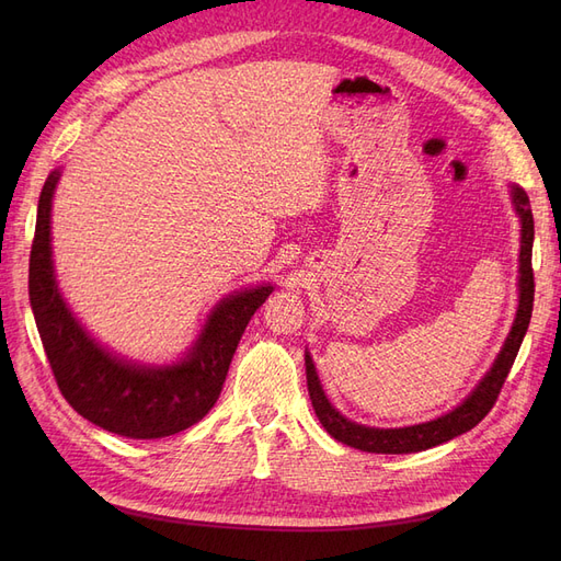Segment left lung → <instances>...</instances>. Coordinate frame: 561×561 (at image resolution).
Here are the masks:
<instances>
[{
	"label": "left lung",
	"instance_id": "obj_1",
	"mask_svg": "<svg viewBox=\"0 0 561 561\" xmlns=\"http://www.w3.org/2000/svg\"><path fill=\"white\" fill-rule=\"evenodd\" d=\"M513 203L522 222V248H519V307L513 322V330L507 334L505 344L499 353V358L491 365L484 379L474 386L472 393L445 416L419 423V426L407 428H369L360 423L348 421L339 414L330 404L328 396L322 393V386L318 381L316 367L311 355L307 353V383L311 404L316 410L318 421L325 426V431L348 447L371 454H414L447 443V439L463 435L466 431L474 428L478 423L491 412V407L499 400L501 388L507 379L517 351L522 346V339L529 328L531 311H534V268H531V248H534V215L529 206V196L519 186H513Z\"/></svg>",
	"mask_w": 561,
	"mask_h": 561
}]
</instances>
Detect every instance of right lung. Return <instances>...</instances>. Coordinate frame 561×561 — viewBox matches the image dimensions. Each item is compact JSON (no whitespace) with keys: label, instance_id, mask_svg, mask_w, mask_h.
<instances>
[{"label":"right lung","instance_id":"obj_1","mask_svg":"<svg viewBox=\"0 0 561 561\" xmlns=\"http://www.w3.org/2000/svg\"><path fill=\"white\" fill-rule=\"evenodd\" d=\"M58 180L60 171L50 173L39 194L30 304L62 398L95 426L133 439L168 437L194 426L222 393L236 346L274 287L260 285L219 301L175 365L145 367L116 358L81 328L58 290L50 260V201Z\"/></svg>","mask_w":561,"mask_h":561}]
</instances>
